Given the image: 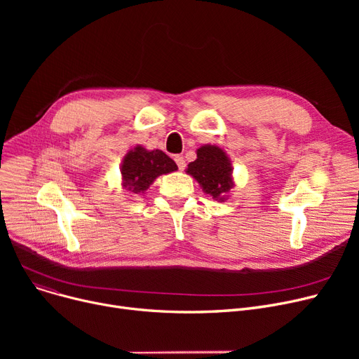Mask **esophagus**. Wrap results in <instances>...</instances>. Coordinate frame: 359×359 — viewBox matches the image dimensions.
<instances>
[{
  "mask_svg": "<svg viewBox=\"0 0 359 359\" xmlns=\"http://www.w3.org/2000/svg\"><path fill=\"white\" fill-rule=\"evenodd\" d=\"M175 161H176L179 170H182V172H183V170L186 168V161H184V158H183L182 156H176V157H175Z\"/></svg>",
  "mask_w": 359,
  "mask_h": 359,
  "instance_id": "obj_1",
  "label": "esophagus"
}]
</instances>
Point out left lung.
Returning a JSON list of instances; mask_svg holds the SVG:
<instances>
[{"label":"left lung","instance_id":"obj_1","mask_svg":"<svg viewBox=\"0 0 359 359\" xmlns=\"http://www.w3.org/2000/svg\"><path fill=\"white\" fill-rule=\"evenodd\" d=\"M187 173L192 175L202 186L205 194L221 199L231 186V164L224 151L218 147L203 145L198 149V158L187 165Z\"/></svg>","mask_w":359,"mask_h":359}]
</instances>
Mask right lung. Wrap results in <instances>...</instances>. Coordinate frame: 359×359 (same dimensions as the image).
Instances as JSON below:
<instances>
[{"label": "right lung", "mask_w": 359, "mask_h": 359, "mask_svg": "<svg viewBox=\"0 0 359 359\" xmlns=\"http://www.w3.org/2000/svg\"><path fill=\"white\" fill-rule=\"evenodd\" d=\"M175 170H177L176 163L163 151H147L142 147H137L123 158L121 172L126 189L132 194H140L147 191L156 177Z\"/></svg>", "instance_id": "add662e5"}]
</instances>
